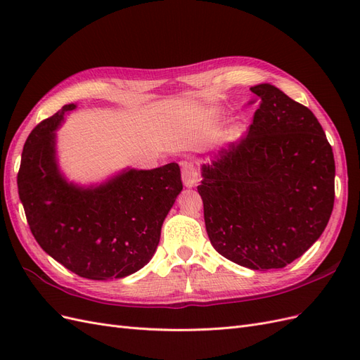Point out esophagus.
<instances>
[{
  "label": "esophagus",
  "mask_w": 360,
  "mask_h": 360,
  "mask_svg": "<svg viewBox=\"0 0 360 360\" xmlns=\"http://www.w3.org/2000/svg\"><path fill=\"white\" fill-rule=\"evenodd\" d=\"M181 180H183V184H184V186H186V188H192V186H195V184L198 183L200 174H198L197 167H195L192 162H184V163H183V168H181Z\"/></svg>",
  "instance_id": "obj_1"
}]
</instances>
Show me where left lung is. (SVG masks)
<instances>
[{"label": "left lung", "instance_id": "8db88e82", "mask_svg": "<svg viewBox=\"0 0 360 360\" xmlns=\"http://www.w3.org/2000/svg\"><path fill=\"white\" fill-rule=\"evenodd\" d=\"M248 135L201 167L205 230L226 259L282 269L319 240L335 201L333 151L311 110L270 84Z\"/></svg>", "mask_w": 360, "mask_h": 360}]
</instances>
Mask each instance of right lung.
<instances>
[{"label": "right lung", "instance_id": "1", "mask_svg": "<svg viewBox=\"0 0 360 360\" xmlns=\"http://www.w3.org/2000/svg\"><path fill=\"white\" fill-rule=\"evenodd\" d=\"M75 103L43 120L25 141L18 191L40 248L81 278L118 279L155 255L162 224L181 192L177 163L129 168L101 184L68 181L57 162V129Z\"/></svg>", "mask_w": 360, "mask_h": 360}]
</instances>
